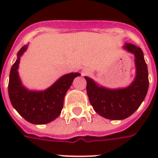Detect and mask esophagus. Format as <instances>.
<instances>
[{
    "label": "esophagus",
    "mask_w": 158,
    "mask_h": 158,
    "mask_svg": "<svg viewBox=\"0 0 158 158\" xmlns=\"http://www.w3.org/2000/svg\"><path fill=\"white\" fill-rule=\"evenodd\" d=\"M89 73H90V71H89V70H88V69H84L82 72V75L83 76L89 75Z\"/></svg>",
    "instance_id": "34e87169"
}]
</instances>
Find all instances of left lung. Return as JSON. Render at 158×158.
Returning <instances> with one entry per match:
<instances>
[{
	"label": "left lung",
	"instance_id": "obj_1",
	"mask_svg": "<svg viewBox=\"0 0 158 158\" xmlns=\"http://www.w3.org/2000/svg\"><path fill=\"white\" fill-rule=\"evenodd\" d=\"M124 48L135 56L136 77L131 85L124 89H108L85 77L91 106L99 115L112 120H121L132 115L144 101L149 87L147 65L141 49L130 43L126 44Z\"/></svg>",
	"mask_w": 158,
	"mask_h": 158
}]
</instances>
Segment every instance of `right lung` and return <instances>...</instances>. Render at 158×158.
<instances>
[{"label": "right lung", "mask_w": 158, "mask_h": 158, "mask_svg": "<svg viewBox=\"0 0 158 158\" xmlns=\"http://www.w3.org/2000/svg\"><path fill=\"white\" fill-rule=\"evenodd\" d=\"M27 45L18 52V59L12 66L8 83V94L12 106L17 112L34 124H45L53 121L60 115L66 93L79 73H71L62 76L50 88L44 91H29L19 79L18 68L19 59Z\"/></svg>", "instance_id": "1"}]
</instances>
